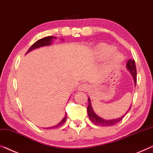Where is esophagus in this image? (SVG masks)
I'll return each instance as SVG.
<instances>
[{
    "label": "esophagus",
    "mask_w": 153,
    "mask_h": 153,
    "mask_svg": "<svg viewBox=\"0 0 153 153\" xmlns=\"http://www.w3.org/2000/svg\"><path fill=\"white\" fill-rule=\"evenodd\" d=\"M88 89V85L86 84H82L78 87V90L80 91H87Z\"/></svg>",
    "instance_id": "34e87169"
}]
</instances>
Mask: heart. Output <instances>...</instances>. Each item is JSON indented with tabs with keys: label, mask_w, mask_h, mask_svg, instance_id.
<instances>
[{
	"label": "heart",
	"mask_w": 153,
	"mask_h": 153,
	"mask_svg": "<svg viewBox=\"0 0 153 153\" xmlns=\"http://www.w3.org/2000/svg\"><path fill=\"white\" fill-rule=\"evenodd\" d=\"M116 48L114 46H111L108 44H101L99 46L98 51L99 53L103 56H108L115 52ZM123 56L118 53H116L114 56V60L116 62H119L123 60Z\"/></svg>",
	"instance_id": "obj_1"
}]
</instances>
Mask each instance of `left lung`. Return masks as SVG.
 I'll return each mask as SVG.
<instances>
[{
	"label": "left lung",
	"instance_id": "1",
	"mask_svg": "<svg viewBox=\"0 0 153 153\" xmlns=\"http://www.w3.org/2000/svg\"><path fill=\"white\" fill-rule=\"evenodd\" d=\"M127 69L129 70V71L132 75L133 79H134L135 85H136L137 71H136V66H135V60L132 59H129L128 60L127 63ZM88 107H87V111H88V114L90 120H91L94 124H95L97 125H99V126H103V127H104V126H113L116 124H117V123H119L121 120H123V118L125 117V116L127 114L128 111H129L131 109V107H130L129 110L125 113V114H124L123 116H121L120 118H116V119H112V120H104L101 117H99V116H98L94 112V111L91 106V99L88 98Z\"/></svg>",
	"mask_w": 153,
	"mask_h": 153
}]
</instances>
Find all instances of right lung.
Masks as SVG:
<instances>
[{
	"mask_svg": "<svg viewBox=\"0 0 153 153\" xmlns=\"http://www.w3.org/2000/svg\"><path fill=\"white\" fill-rule=\"evenodd\" d=\"M54 38L52 36H48V37H46L44 38H42L41 39L38 40L34 44L31 46V47L29 48L28 50L26 52V53H28L29 52H30L31 50H33L34 49H36V48H40V47H43V46H45V45H49L51 44V43H52V39ZM67 120V112L65 114V117L63 118V119H62L60 122L59 123V124L55 125V126H53V127H48V128H46V129H54V128H57V127H59L61 126L62 124H64L65 121Z\"/></svg>",
	"mask_w": 153,
	"mask_h": 153,
	"instance_id": "obj_1",
	"label": "right lung"
}]
</instances>
